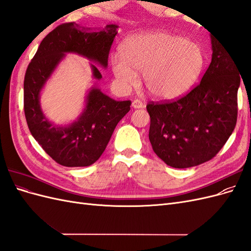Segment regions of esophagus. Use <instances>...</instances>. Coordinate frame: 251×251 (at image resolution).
Listing matches in <instances>:
<instances>
[{
  "label": "esophagus",
  "instance_id": "obj_1",
  "mask_svg": "<svg viewBox=\"0 0 251 251\" xmlns=\"http://www.w3.org/2000/svg\"><path fill=\"white\" fill-rule=\"evenodd\" d=\"M132 107L134 109H141V108L144 107V104H143L142 101H140L138 100H135L132 101Z\"/></svg>",
  "mask_w": 251,
  "mask_h": 251
}]
</instances>
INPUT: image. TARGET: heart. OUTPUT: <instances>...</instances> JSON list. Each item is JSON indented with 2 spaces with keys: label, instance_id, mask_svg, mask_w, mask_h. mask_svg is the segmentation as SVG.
<instances>
[{
  "label": "heart",
  "instance_id": "obj_1",
  "mask_svg": "<svg viewBox=\"0 0 251 251\" xmlns=\"http://www.w3.org/2000/svg\"><path fill=\"white\" fill-rule=\"evenodd\" d=\"M204 55L199 45L164 31L128 37L113 55L111 67L118 85L126 89L142 71V85L154 98L169 100L185 93L200 75Z\"/></svg>",
  "mask_w": 251,
  "mask_h": 251
}]
</instances>
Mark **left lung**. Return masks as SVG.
Here are the masks:
<instances>
[{
  "label": "left lung",
  "instance_id": "left-lung-1",
  "mask_svg": "<svg viewBox=\"0 0 251 251\" xmlns=\"http://www.w3.org/2000/svg\"><path fill=\"white\" fill-rule=\"evenodd\" d=\"M210 37L211 62L199 85L176 101L147 105L151 148L175 169L214 158L237 124L241 74L228 49Z\"/></svg>",
  "mask_w": 251,
  "mask_h": 251
}]
</instances>
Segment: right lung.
<instances>
[{
  "label": "right lung",
  "instance_id": "1",
  "mask_svg": "<svg viewBox=\"0 0 251 251\" xmlns=\"http://www.w3.org/2000/svg\"><path fill=\"white\" fill-rule=\"evenodd\" d=\"M116 24L90 31L76 23L59 25L45 37L30 62L24 80V111L30 133L60 165L89 166L102 155L117 124L130 111V100L117 101L98 88L102 78L95 64L107 69L109 53L117 34ZM68 52L90 60L97 81L87 93L85 107L71 124L56 125L44 115L40 92ZM95 62V64L93 63Z\"/></svg>",
  "mask_w": 251,
  "mask_h": 251
}]
</instances>
